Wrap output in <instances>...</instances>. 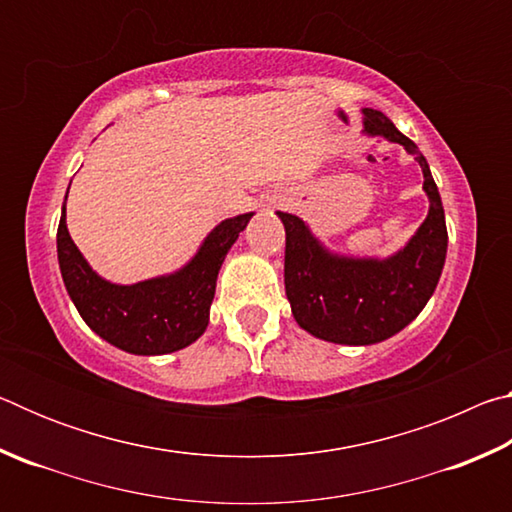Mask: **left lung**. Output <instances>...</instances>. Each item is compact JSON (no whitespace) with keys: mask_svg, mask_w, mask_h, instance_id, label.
Here are the masks:
<instances>
[{"mask_svg":"<svg viewBox=\"0 0 512 512\" xmlns=\"http://www.w3.org/2000/svg\"><path fill=\"white\" fill-rule=\"evenodd\" d=\"M363 133L402 144L424 173L429 214L409 244L386 259L329 253L298 216L277 212L287 230L284 289L296 323L316 339L372 345L391 339L427 305L447 255V225L429 164L384 112L363 108Z\"/></svg>","mask_w":512,"mask_h":512,"instance_id":"1","label":"left lung"}]
</instances>
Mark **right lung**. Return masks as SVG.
I'll return each instance as SVG.
<instances>
[{
  "label": "right lung",
  "instance_id": "add662e5",
  "mask_svg": "<svg viewBox=\"0 0 512 512\" xmlns=\"http://www.w3.org/2000/svg\"><path fill=\"white\" fill-rule=\"evenodd\" d=\"M250 216L253 212L221 221L176 273L112 284L92 271L69 237L63 203L56 244L65 289L92 332L115 348L142 357L183 350L207 329L219 268Z\"/></svg>",
  "mask_w": 512,
  "mask_h": 512
}]
</instances>
